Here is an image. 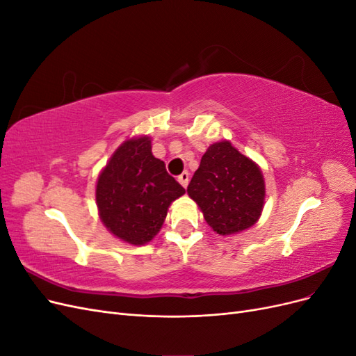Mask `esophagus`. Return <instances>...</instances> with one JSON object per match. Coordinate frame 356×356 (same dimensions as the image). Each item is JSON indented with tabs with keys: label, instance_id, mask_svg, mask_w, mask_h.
<instances>
[{
	"label": "esophagus",
	"instance_id": "1",
	"mask_svg": "<svg viewBox=\"0 0 356 356\" xmlns=\"http://www.w3.org/2000/svg\"><path fill=\"white\" fill-rule=\"evenodd\" d=\"M188 179H190L188 172H182V174L178 177L179 184H181L182 187H184V188H187V186H188Z\"/></svg>",
	"mask_w": 356,
	"mask_h": 356
}]
</instances>
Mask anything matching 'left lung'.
Returning <instances> with one entry per match:
<instances>
[{
	"mask_svg": "<svg viewBox=\"0 0 356 356\" xmlns=\"http://www.w3.org/2000/svg\"><path fill=\"white\" fill-rule=\"evenodd\" d=\"M213 232L234 234L260 218L264 179L260 168L229 141L212 144L187 187Z\"/></svg>",
	"mask_w": 356,
	"mask_h": 356,
	"instance_id": "8db88e82",
	"label": "left lung"
}]
</instances>
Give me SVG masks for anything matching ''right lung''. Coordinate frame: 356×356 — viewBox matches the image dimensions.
Returning <instances> with one entry per match:
<instances>
[{"instance_id":"obj_1","label":"right lung","mask_w":356,"mask_h":356,"mask_svg":"<svg viewBox=\"0 0 356 356\" xmlns=\"http://www.w3.org/2000/svg\"><path fill=\"white\" fill-rule=\"evenodd\" d=\"M186 190L152 153L148 136L127 139L106 163L96 186L101 220L118 239L132 245L152 241L169 204Z\"/></svg>"}]
</instances>
